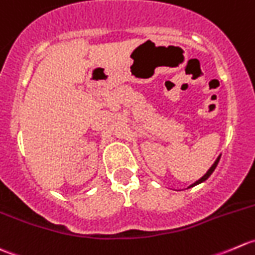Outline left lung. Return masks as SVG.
<instances>
[{
    "instance_id": "8db88e82",
    "label": "left lung",
    "mask_w": 255,
    "mask_h": 255,
    "mask_svg": "<svg viewBox=\"0 0 255 255\" xmlns=\"http://www.w3.org/2000/svg\"><path fill=\"white\" fill-rule=\"evenodd\" d=\"M219 158H221V156H219V157H218V158H217V160H216V161H214V163H213V165H212V166H211V168H210V170H208V171H207V173H206V175H205V176H203V177H201V178H200V180H198V181H196V182H195V183H192V185H191V186H190V187H193V186L198 185V183H201V182H203V181H206V180H207V178H208V177H210V176H211V175H212V172H213V171H214V168H216V167H217V165H218V162H219Z\"/></svg>"
}]
</instances>
